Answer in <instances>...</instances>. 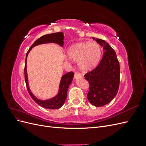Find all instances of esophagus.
<instances>
[{
  "mask_svg": "<svg viewBox=\"0 0 146 146\" xmlns=\"http://www.w3.org/2000/svg\"><path fill=\"white\" fill-rule=\"evenodd\" d=\"M82 77V75L80 73H78V72L75 73V75H74V78L75 79H77L78 78H80Z\"/></svg>",
  "mask_w": 146,
  "mask_h": 146,
  "instance_id": "esophagus-1",
  "label": "esophagus"
}]
</instances>
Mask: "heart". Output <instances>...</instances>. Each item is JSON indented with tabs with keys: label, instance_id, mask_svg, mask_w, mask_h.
<instances>
[{
	"label": "heart",
	"instance_id": "b5f03b06",
	"mask_svg": "<svg viewBox=\"0 0 146 146\" xmlns=\"http://www.w3.org/2000/svg\"><path fill=\"white\" fill-rule=\"evenodd\" d=\"M67 53L69 59L78 61L79 69L87 72L98 65L101 58L102 50L98 43L83 42L70 46Z\"/></svg>",
	"mask_w": 146,
	"mask_h": 146
}]
</instances>
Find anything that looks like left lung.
<instances>
[{
    "mask_svg": "<svg viewBox=\"0 0 146 146\" xmlns=\"http://www.w3.org/2000/svg\"><path fill=\"white\" fill-rule=\"evenodd\" d=\"M103 47L105 51L99 64L85 75L90 83L87 98L96 107L110 103L116 96L120 82V66L116 52L109 44L102 39L92 38Z\"/></svg>",
    "mask_w": 146,
    "mask_h": 146,
    "instance_id": "1",
    "label": "left lung"
}]
</instances>
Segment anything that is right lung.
Returning a JSON list of instances; mask_svg holds the SVG:
<instances>
[{
  "label": "right lung",
  "mask_w": 146,
  "mask_h": 146,
  "mask_svg": "<svg viewBox=\"0 0 146 146\" xmlns=\"http://www.w3.org/2000/svg\"><path fill=\"white\" fill-rule=\"evenodd\" d=\"M64 36L63 33L62 32H58V33H54L51 34H48L44 35L38 39L36 41H35V42L29 48V51L26 54L25 58V64L24 68V75H25V80L26 83V86H27V90L29 92L30 96L32 98L35 100V102L41 107L47 108V109H58L62 107L64 104V102L67 98V92L69 88V85L71 84L72 79L74 78V74L72 72H69L65 74L64 75L61 77V80L60 82L58 92L56 96L53 98L47 99V100H41L38 99L36 97H35L29 88V80H28V76H27V56L29 54L32 48L35 46H36L39 44H48V43H55L56 44L59 45L60 47L63 46L64 43Z\"/></svg>",
  "instance_id": "1"
}]
</instances>
